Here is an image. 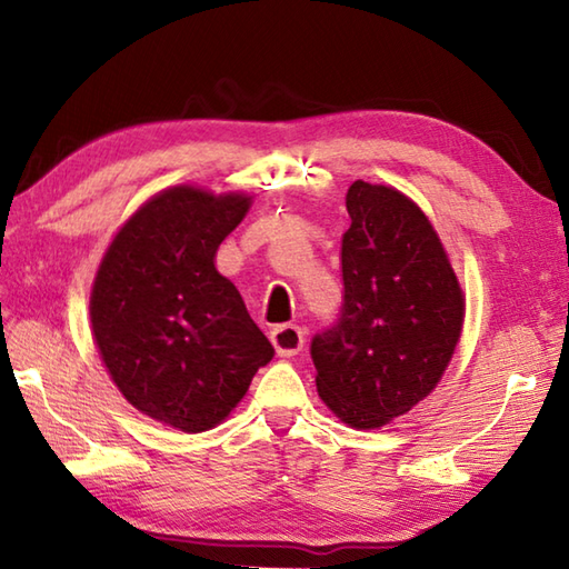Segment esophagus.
Wrapping results in <instances>:
<instances>
[{
    "mask_svg": "<svg viewBox=\"0 0 569 569\" xmlns=\"http://www.w3.org/2000/svg\"><path fill=\"white\" fill-rule=\"evenodd\" d=\"M271 345L278 357H296L306 345V335L298 325H278L271 330Z\"/></svg>",
    "mask_w": 569,
    "mask_h": 569,
    "instance_id": "obj_1",
    "label": "esophagus"
}]
</instances>
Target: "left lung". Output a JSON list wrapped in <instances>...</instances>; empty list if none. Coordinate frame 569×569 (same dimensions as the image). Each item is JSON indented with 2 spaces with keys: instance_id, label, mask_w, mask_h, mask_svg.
Returning a JSON list of instances; mask_svg holds the SVG:
<instances>
[{
  "instance_id": "8db88e82",
  "label": "left lung",
  "mask_w": 569,
  "mask_h": 569,
  "mask_svg": "<svg viewBox=\"0 0 569 569\" xmlns=\"http://www.w3.org/2000/svg\"><path fill=\"white\" fill-rule=\"evenodd\" d=\"M342 234L340 322L312 340L335 418L379 430L428 398L462 337L467 300L428 214L393 186L355 180Z\"/></svg>"
}]
</instances>
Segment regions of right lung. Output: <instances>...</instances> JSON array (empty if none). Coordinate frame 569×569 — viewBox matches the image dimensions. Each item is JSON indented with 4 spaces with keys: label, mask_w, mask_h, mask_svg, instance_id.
<instances>
[{
    "label": "right lung",
    "mask_w": 569,
    "mask_h": 569,
    "mask_svg": "<svg viewBox=\"0 0 569 569\" xmlns=\"http://www.w3.org/2000/svg\"><path fill=\"white\" fill-rule=\"evenodd\" d=\"M253 196L180 183L156 192L117 229L90 291L92 340L139 413L204 432L247 396L273 357L234 283L214 266Z\"/></svg>",
    "instance_id": "obj_1"
}]
</instances>
